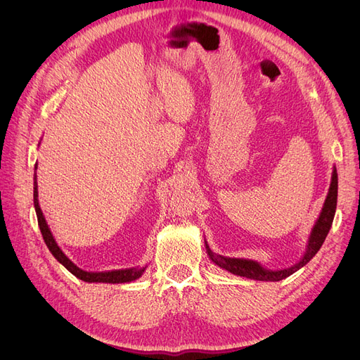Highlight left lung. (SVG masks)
I'll list each match as a JSON object with an SVG mask.
<instances>
[{
  "label": "left lung",
  "instance_id": "1",
  "mask_svg": "<svg viewBox=\"0 0 360 360\" xmlns=\"http://www.w3.org/2000/svg\"><path fill=\"white\" fill-rule=\"evenodd\" d=\"M336 200H338V174H336V169H333V176H332V183H330L328 198H326V202H324V207H323L319 221L315 222V226L312 228L307 254L303 255V258L299 261L296 266H292L290 269L267 270V269L261 267L258 263H255V261H252V259L228 258V257L217 255V254L212 252L210 248L205 245L207 252H209V257L214 264H217V266L228 270V271H231V274H234V275L245 276V278H249V279L271 281V282L285 279L290 275H292L294 271H297L300 267H303L304 264L309 263V259L320 250L323 242L326 240V236L329 234V230H330L332 222H333V216H335V210H336Z\"/></svg>",
  "mask_w": 360,
  "mask_h": 360
}]
</instances>
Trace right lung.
Here are the masks:
<instances>
[{
  "instance_id": "obj_1",
  "label": "right lung",
  "mask_w": 360,
  "mask_h": 360,
  "mask_svg": "<svg viewBox=\"0 0 360 360\" xmlns=\"http://www.w3.org/2000/svg\"><path fill=\"white\" fill-rule=\"evenodd\" d=\"M37 168V163H36ZM34 207H36V214H37V222L40 226V233L43 236V240H45L46 246L49 248L51 254L56 257L57 261L66 267L70 274H73L76 278H79L85 282H106V284H123V282H130L138 279L141 275L144 274L146 267H132V269H122V270H111V271H85L79 269L78 266H75L72 261L64 255L63 250L58 248L56 238L52 237V233L49 230V226L45 221V216H43L39 200H37V179L34 174Z\"/></svg>"
}]
</instances>
